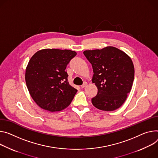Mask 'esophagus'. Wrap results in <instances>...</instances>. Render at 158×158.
Returning a JSON list of instances; mask_svg holds the SVG:
<instances>
[{"mask_svg":"<svg viewBox=\"0 0 158 158\" xmlns=\"http://www.w3.org/2000/svg\"><path fill=\"white\" fill-rule=\"evenodd\" d=\"M87 85H88V83H87L86 82H84V84H83L82 85H81V88H84L85 87L87 86Z\"/></svg>","mask_w":158,"mask_h":158,"instance_id":"obj_1","label":"esophagus"}]
</instances>
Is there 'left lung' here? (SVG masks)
Masks as SVG:
<instances>
[{"mask_svg": "<svg viewBox=\"0 0 158 158\" xmlns=\"http://www.w3.org/2000/svg\"><path fill=\"white\" fill-rule=\"evenodd\" d=\"M83 53L92 65V82L98 88L96 96L91 99L93 105L106 111L118 109L132 86L134 67L131 57L113 47L85 50Z\"/></svg>", "mask_w": 158, "mask_h": 158, "instance_id": "8db88e82", "label": "left lung"}]
</instances>
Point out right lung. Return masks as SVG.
Returning <instances> with one entry per match:
<instances>
[{"mask_svg": "<svg viewBox=\"0 0 158 158\" xmlns=\"http://www.w3.org/2000/svg\"><path fill=\"white\" fill-rule=\"evenodd\" d=\"M77 55L70 50L44 49L35 53L27 65L25 80L35 102L52 112L67 108L77 90L69 84L65 71Z\"/></svg>", "mask_w": 158, "mask_h": 158, "instance_id": "1", "label": "right lung"}]
</instances>
